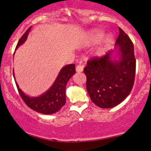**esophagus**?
I'll list each match as a JSON object with an SVG mask.
<instances>
[{
	"label": "esophagus",
	"mask_w": 151,
	"mask_h": 151,
	"mask_svg": "<svg viewBox=\"0 0 151 151\" xmlns=\"http://www.w3.org/2000/svg\"><path fill=\"white\" fill-rule=\"evenodd\" d=\"M76 72L81 73V72H83V67L82 65H77V66H76Z\"/></svg>",
	"instance_id": "34e87169"
}]
</instances>
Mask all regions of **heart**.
I'll list each match as a JSON object with an SVG mask.
<instances>
[{"instance_id":"obj_1","label":"heart","mask_w":151,"mask_h":151,"mask_svg":"<svg viewBox=\"0 0 151 151\" xmlns=\"http://www.w3.org/2000/svg\"><path fill=\"white\" fill-rule=\"evenodd\" d=\"M104 36V32L100 29H93L90 30L87 35V43L90 45H94L99 43L100 44L96 50L97 56H102L111 48L113 43V37L108 35Z\"/></svg>"}]
</instances>
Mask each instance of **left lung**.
Wrapping results in <instances>:
<instances>
[{
	"label": "left lung",
	"instance_id": "obj_1",
	"mask_svg": "<svg viewBox=\"0 0 151 151\" xmlns=\"http://www.w3.org/2000/svg\"><path fill=\"white\" fill-rule=\"evenodd\" d=\"M135 66L133 42L119 28L115 50L89 60L84 68L86 88L93 103L100 108H111L124 101L133 88Z\"/></svg>",
	"mask_w": 151,
	"mask_h": 151
}]
</instances>
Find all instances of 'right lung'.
<instances>
[{"instance_id": "1", "label": "right lung", "mask_w": 151, "mask_h": 151, "mask_svg": "<svg viewBox=\"0 0 151 151\" xmlns=\"http://www.w3.org/2000/svg\"><path fill=\"white\" fill-rule=\"evenodd\" d=\"M30 29L31 27L21 37L17 44L16 50L26 40ZM75 67V64H69L63 67L51 87L38 97H30L25 95L15 81L20 96L25 104L36 112L47 115L58 112L65 103V87L70 78L76 73ZM13 77L16 80L14 73Z\"/></svg>"}]
</instances>
